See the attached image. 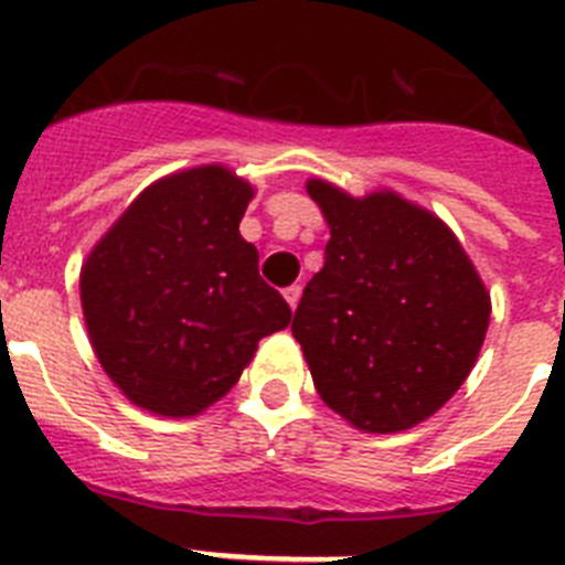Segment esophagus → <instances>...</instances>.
I'll list each match as a JSON object with an SVG mask.
<instances>
[{"instance_id": "obj_1", "label": "esophagus", "mask_w": 565, "mask_h": 565, "mask_svg": "<svg viewBox=\"0 0 565 565\" xmlns=\"http://www.w3.org/2000/svg\"><path fill=\"white\" fill-rule=\"evenodd\" d=\"M282 297H286V302L291 308H297V302H299V297H302V288L299 286H288L286 291H282Z\"/></svg>"}]
</instances>
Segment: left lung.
<instances>
[{
	"mask_svg": "<svg viewBox=\"0 0 565 565\" xmlns=\"http://www.w3.org/2000/svg\"><path fill=\"white\" fill-rule=\"evenodd\" d=\"M331 228L291 333L319 398L362 433H402L441 411L476 367L489 291L452 228L391 189L353 198L311 178Z\"/></svg>",
	"mask_w": 565,
	"mask_h": 565,
	"instance_id": "8db88e82",
	"label": "left lung"
}]
</instances>
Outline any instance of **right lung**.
Listing matches in <instances>:
<instances>
[{
    "label": "right lung",
    "mask_w": 565,
    "mask_h": 565,
    "mask_svg": "<svg viewBox=\"0 0 565 565\" xmlns=\"http://www.w3.org/2000/svg\"><path fill=\"white\" fill-rule=\"evenodd\" d=\"M254 186L221 163L149 183L82 266L104 373L141 411L189 418L221 402L257 342L291 322L239 221Z\"/></svg>",
    "instance_id": "add662e5"
}]
</instances>
